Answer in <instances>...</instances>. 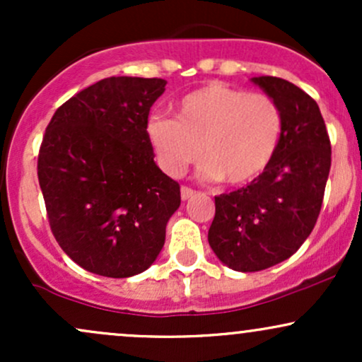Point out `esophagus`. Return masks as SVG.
<instances>
[{
  "label": "esophagus",
  "instance_id": "34e87169",
  "mask_svg": "<svg viewBox=\"0 0 362 362\" xmlns=\"http://www.w3.org/2000/svg\"><path fill=\"white\" fill-rule=\"evenodd\" d=\"M194 194H195V190L189 189V187H182V189H180V197H182V201H189V199L194 197Z\"/></svg>",
  "mask_w": 362,
  "mask_h": 362
}]
</instances>
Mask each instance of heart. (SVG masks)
Returning <instances> with one entry per match:
<instances>
[{"label": "heart", "instance_id": "1", "mask_svg": "<svg viewBox=\"0 0 362 362\" xmlns=\"http://www.w3.org/2000/svg\"><path fill=\"white\" fill-rule=\"evenodd\" d=\"M282 132V117L271 98L209 83L177 103L175 119L151 117L146 138L160 168L180 177L189 165L204 180L247 185L271 165Z\"/></svg>", "mask_w": 362, "mask_h": 362}]
</instances>
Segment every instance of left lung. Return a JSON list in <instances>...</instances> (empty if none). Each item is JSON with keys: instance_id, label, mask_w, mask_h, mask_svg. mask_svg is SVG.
I'll use <instances>...</instances> for the list:
<instances>
[{"instance_id": "obj_1", "label": "left lung", "mask_w": 362, "mask_h": 362, "mask_svg": "<svg viewBox=\"0 0 362 362\" xmlns=\"http://www.w3.org/2000/svg\"><path fill=\"white\" fill-rule=\"evenodd\" d=\"M250 81L277 105L282 132L271 165L257 180L214 197L207 240L216 257L238 272L264 271L301 247L318 219L332 163L317 102L282 78Z\"/></svg>"}]
</instances>
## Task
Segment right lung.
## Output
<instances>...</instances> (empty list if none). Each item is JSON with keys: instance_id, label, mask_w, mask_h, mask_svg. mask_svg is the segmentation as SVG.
<instances>
[{"instance_id": "1", "label": "right lung", "mask_w": 362, "mask_h": 362, "mask_svg": "<svg viewBox=\"0 0 362 362\" xmlns=\"http://www.w3.org/2000/svg\"><path fill=\"white\" fill-rule=\"evenodd\" d=\"M165 85L105 78L62 103L45 129L37 173L49 223L85 271L124 279L163 248L180 187L153 160L146 124Z\"/></svg>"}]
</instances>
